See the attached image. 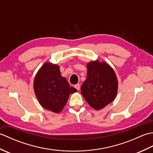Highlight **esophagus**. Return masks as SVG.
I'll return each mask as SVG.
<instances>
[{"label":"esophagus","instance_id":"esophagus-1","mask_svg":"<svg viewBox=\"0 0 153 153\" xmlns=\"http://www.w3.org/2000/svg\"><path fill=\"white\" fill-rule=\"evenodd\" d=\"M75 88H76L77 91H79L80 89V85H79V84H76V85H75Z\"/></svg>","mask_w":153,"mask_h":153}]
</instances>
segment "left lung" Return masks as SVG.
Instances as JSON below:
<instances>
[{
  "label": "left lung",
  "mask_w": 153,
  "mask_h": 153,
  "mask_svg": "<svg viewBox=\"0 0 153 153\" xmlns=\"http://www.w3.org/2000/svg\"><path fill=\"white\" fill-rule=\"evenodd\" d=\"M87 79L81 87V93L93 108L102 109L117 95L118 82L115 71L106 62L98 60L87 63Z\"/></svg>",
  "instance_id": "left-lung-1"
}]
</instances>
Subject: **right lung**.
Returning a JSON list of instances; mask_svg holds the SVG:
<instances>
[{"label": "right lung", "instance_id": "right-lung-1", "mask_svg": "<svg viewBox=\"0 0 153 153\" xmlns=\"http://www.w3.org/2000/svg\"><path fill=\"white\" fill-rule=\"evenodd\" d=\"M33 89L41 106L55 113L63 110L70 94L77 91L62 76L60 66L50 62H45L35 75Z\"/></svg>", "mask_w": 153, "mask_h": 153}]
</instances>
